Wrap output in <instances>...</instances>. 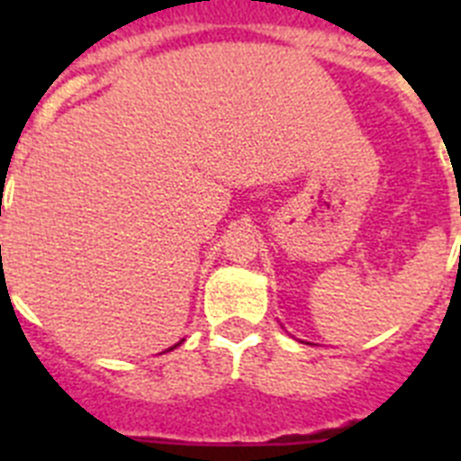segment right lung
Returning <instances> with one entry per match:
<instances>
[{
    "label": "right lung",
    "mask_w": 461,
    "mask_h": 461,
    "mask_svg": "<svg viewBox=\"0 0 461 461\" xmlns=\"http://www.w3.org/2000/svg\"><path fill=\"white\" fill-rule=\"evenodd\" d=\"M0 249H2V247H0ZM182 341H185V339H182ZM182 341H177V344H175V346H170L168 351H173V348H177V346H180V344H182Z\"/></svg>",
    "instance_id": "obj_1"
}]
</instances>
